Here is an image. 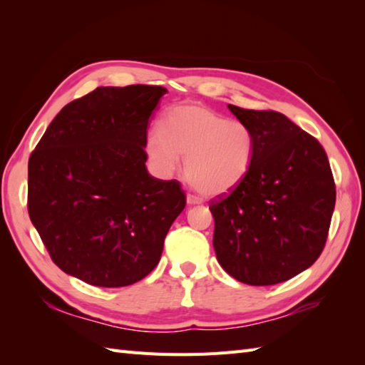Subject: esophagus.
I'll return each mask as SVG.
<instances>
[{"label":"esophagus","mask_w":365,"mask_h":365,"mask_svg":"<svg viewBox=\"0 0 365 365\" xmlns=\"http://www.w3.org/2000/svg\"><path fill=\"white\" fill-rule=\"evenodd\" d=\"M187 202H188L190 205L202 204V199H199V197H196V196H192V195H188V196H187Z\"/></svg>","instance_id":"34e87169"}]
</instances>
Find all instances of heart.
<instances>
[{
	"mask_svg": "<svg viewBox=\"0 0 365 365\" xmlns=\"http://www.w3.org/2000/svg\"><path fill=\"white\" fill-rule=\"evenodd\" d=\"M145 150L160 175H170L185 155L187 180L204 196L234 190L250 173L255 138L243 120L227 119L204 105L187 103L166 113L149 131Z\"/></svg>",
	"mask_w": 365,
	"mask_h": 365,
	"instance_id": "obj_1",
	"label": "heart"
}]
</instances>
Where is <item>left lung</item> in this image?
Wrapping results in <instances>:
<instances>
[{
	"label": "left lung",
	"mask_w": 365,
	"mask_h": 365,
	"mask_svg": "<svg viewBox=\"0 0 365 365\" xmlns=\"http://www.w3.org/2000/svg\"><path fill=\"white\" fill-rule=\"evenodd\" d=\"M227 108L251 127L255 152L243 182L210 202L216 259L247 285L289 281L327 243L336 205L327 152L281 113Z\"/></svg>",
	"instance_id": "left-lung-1"
}]
</instances>
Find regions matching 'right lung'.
Returning a JSON list of instances; mask_svg holds the SVG:
<instances>
[{
    "mask_svg": "<svg viewBox=\"0 0 365 365\" xmlns=\"http://www.w3.org/2000/svg\"><path fill=\"white\" fill-rule=\"evenodd\" d=\"M161 86L97 88L66 105L28 163V212L53 262L96 287H125L158 265L185 208L177 180L147 173V125Z\"/></svg>",
    "mask_w": 365,
    "mask_h": 365,
    "instance_id": "add662e5",
    "label": "right lung"
}]
</instances>
